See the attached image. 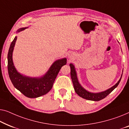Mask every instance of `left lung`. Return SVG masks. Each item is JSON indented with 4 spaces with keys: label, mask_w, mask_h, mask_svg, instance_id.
Listing matches in <instances>:
<instances>
[{
    "label": "left lung",
    "mask_w": 129,
    "mask_h": 129,
    "mask_svg": "<svg viewBox=\"0 0 129 129\" xmlns=\"http://www.w3.org/2000/svg\"><path fill=\"white\" fill-rule=\"evenodd\" d=\"M71 67V77L72 81L74 85V88L75 89V91L79 96L82 97V98H84L87 100L89 101H101L102 99H104L105 98H106L109 94L113 91L116 87L118 86L119 83L120 82L121 77L120 79H119V81L117 82L116 84L114 85L113 86H112V88H110L109 89L105 90L104 92H100V93H91V92H88L85 89H83L82 86H81V85L79 84V83L78 81V78L77 77V74H76L75 67H74V65L71 64L70 65Z\"/></svg>",
    "instance_id": "1"
}]
</instances>
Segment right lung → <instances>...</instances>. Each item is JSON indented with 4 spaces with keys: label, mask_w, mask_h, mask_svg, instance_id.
<instances>
[{
    "label": "right lung",
    "mask_w": 129,
    "mask_h": 129,
    "mask_svg": "<svg viewBox=\"0 0 129 129\" xmlns=\"http://www.w3.org/2000/svg\"><path fill=\"white\" fill-rule=\"evenodd\" d=\"M25 28H20L17 31L20 32ZM17 37H15L11 43L8 54V73L13 85L24 96L30 98H36L46 95L52 88L61 67L67 64V59L63 58L54 62L43 77L37 78L25 77L17 71L13 62L12 52Z\"/></svg>",
    "instance_id": "1"
}]
</instances>
